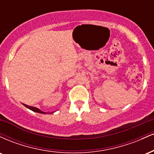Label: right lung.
Wrapping results in <instances>:
<instances>
[{
    "instance_id": "right-lung-1",
    "label": "right lung",
    "mask_w": 154,
    "mask_h": 154,
    "mask_svg": "<svg viewBox=\"0 0 154 154\" xmlns=\"http://www.w3.org/2000/svg\"><path fill=\"white\" fill-rule=\"evenodd\" d=\"M23 105L24 106L27 108V109H30L32 111H35V112H38V113H40V114H50V113H46V112H44V111H41L40 109H39L38 108H36V107H34V106H28V105H26V104L23 103Z\"/></svg>"
}]
</instances>
